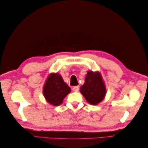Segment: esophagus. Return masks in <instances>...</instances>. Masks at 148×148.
Masks as SVG:
<instances>
[{"instance_id": "1", "label": "esophagus", "mask_w": 148, "mask_h": 148, "mask_svg": "<svg viewBox=\"0 0 148 148\" xmlns=\"http://www.w3.org/2000/svg\"><path fill=\"white\" fill-rule=\"evenodd\" d=\"M79 86H74L73 88H72V90H73L74 92H78V91H79Z\"/></svg>"}]
</instances>
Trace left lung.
Masks as SVG:
<instances>
[{"mask_svg": "<svg viewBox=\"0 0 148 148\" xmlns=\"http://www.w3.org/2000/svg\"><path fill=\"white\" fill-rule=\"evenodd\" d=\"M80 92L92 105L99 104L104 99L106 88L100 72H87L84 83L80 88Z\"/></svg>", "mask_w": 148, "mask_h": 148, "instance_id": "left-lung-1", "label": "left lung"}]
</instances>
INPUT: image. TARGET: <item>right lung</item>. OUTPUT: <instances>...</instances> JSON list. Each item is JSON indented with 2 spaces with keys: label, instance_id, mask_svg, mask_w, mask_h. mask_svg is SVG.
<instances>
[{
  "label": "right lung",
  "instance_id": "right-lung-1",
  "mask_svg": "<svg viewBox=\"0 0 148 148\" xmlns=\"http://www.w3.org/2000/svg\"><path fill=\"white\" fill-rule=\"evenodd\" d=\"M71 92V88L64 82L58 72L48 75L42 89L43 95L46 101L54 106L62 104L65 97Z\"/></svg>",
  "mask_w": 148,
  "mask_h": 148
}]
</instances>
